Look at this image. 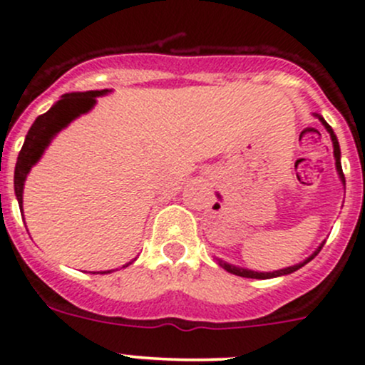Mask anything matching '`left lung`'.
<instances>
[{
    "label": "left lung",
    "mask_w": 365,
    "mask_h": 365,
    "mask_svg": "<svg viewBox=\"0 0 365 365\" xmlns=\"http://www.w3.org/2000/svg\"><path fill=\"white\" fill-rule=\"evenodd\" d=\"M320 121L323 123V126L327 128V131H329V133H330V138H332V144H334V156H336V168H337V172H339L341 181H343V184H344V174H343V168H341V149H339V142H337V137H336V135H334L332 128L329 126V123H327L325 119H323V118H320ZM323 244H325V242H323ZM323 244H322L320 247H318L317 251H314L313 255H311L309 258H307V260H304L302 264H297V265H294V267H287V269L276 270V272H255V270L239 269V267H234V265H230V264H225V262H221V260H220V265L223 267L225 270H228V272L235 274V276H240V277H251V279H270V277L287 276V274H292V272H295V270H299L300 267L306 265L307 262H311V260H313L314 257H317L318 253H320L322 247H323Z\"/></svg>",
    "instance_id": "1"
}]
</instances>
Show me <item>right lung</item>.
<instances>
[{"label": "right lung", "mask_w": 365, "mask_h": 365, "mask_svg": "<svg viewBox=\"0 0 365 365\" xmlns=\"http://www.w3.org/2000/svg\"><path fill=\"white\" fill-rule=\"evenodd\" d=\"M108 89H101V91H86V93H71V95H65L58 101V103L54 105V107H51V110H47L45 114L36 118V121L33 123V126L29 128L28 135H26L24 145H22L21 153H19L17 163H15L14 186H15V197H17L21 209H22V190H24L26 175H28V172L31 170L33 165L40 160V156H42V153L48 145L51 138L54 137L61 128H65L70 121H73L77 115L88 112L89 108L96 103V96L105 95Z\"/></svg>", "instance_id": "right-lung-1"}]
</instances>
